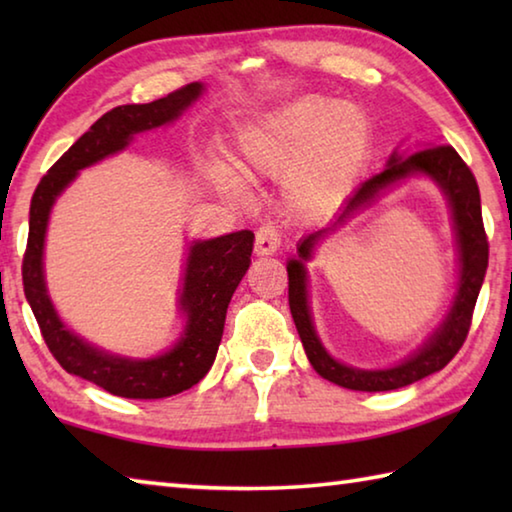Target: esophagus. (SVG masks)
Here are the masks:
<instances>
[{
  "mask_svg": "<svg viewBox=\"0 0 512 512\" xmlns=\"http://www.w3.org/2000/svg\"><path fill=\"white\" fill-rule=\"evenodd\" d=\"M280 232L273 223H264L259 225V230L255 232V253L257 255H273L280 248Z\"/></svg>",
  "mask_w": 512,
  "mask_h": 512,
  "instance_id": "obj_1",
  "label": "esophagus"
}]
</instances>
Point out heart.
Segmentation results:
<instances>
[{"label":"heart","instance_id":"1","mask_svg":"<svg viewBox=\"0 0 512 512\" xmlns=\"http://www.w3.org/2000/svg\"><path fill=\"white\" fill-rule=\"evenodd\" d=\"M239 151L248 171L287 178L298 212L325 214L345 201L366 167L370 121L350 101L307 94L250 121ZM228 185L235 180L228 178Z\"/></svg>","mask_w":512,"mask_h":512}]
</instances>
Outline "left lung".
Here are the masks:
<instances>
[{
	"label": "left lung",
	"instance_id": "8db88e82",
	"mask_svg": "<svg viewBox=\"0 0 512 512\" xmlns=\"http://www.w3.org/2000/svg\"><path fill=\"white\" fill-rule=\"evenodd\" d=\"M415 175L433 179L446 194L453 210L459 250V287L453 307L437 332L404 362L379 371L354 369L336 362L317 339L308 307L306 262L320 238L342 227L359 211L367 209L379 195ZM485 268H488V237H485L481 219L479 185H476L472 171L461 160V155L452 146H420V151L411 155H406V151H393L386 162V169L357 187V192L345 201L332 225L302 239L298 244V257L289 259L287 264L289 307L309 363L320 377L332 381V384L366 393L395 391V388L409 386L413 381H420L433 375V372L443 370L454 359V354L461 350L465 336L470 332L472 311L476 298H479Z\"/></svg>",
	"mask_w": 512,
	"mask_h": 512
}]
</instances>
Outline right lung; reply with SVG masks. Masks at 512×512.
<instances>
[{
  "instance_id": "1",
  "label": "right lung",
  "mask_w": 512,
  "mask_h": 512,
  "mask_svg": "<svg viewBox=\"0 0 512 512\" xmlns=\"http://www.w3.org/2000/svg\"><path fill=\"white\" fill-rule=\"evenodd\" d=\"M203 90V83H189L158 101L112 108L69 146L63 158L42 176L31 198L22 282L42 339L69 375L88 379L103 391L128 400H160L183 393L207 375L219 350L230 298L250 266L255 235L250 230H239L223 237L192 241L178 298V311L185 318L180 339L158 357L131 359L97 348L60 320L45 282L49 214L81 169L124 151L137 133L176 121Z\"/></svg>"
}]
</instances>
